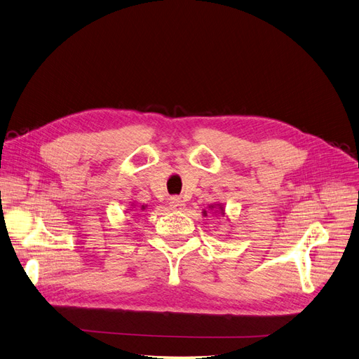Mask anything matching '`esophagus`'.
I'll use <instances>...</instances> for the list:
<instances>
[{
    "mask_svg": "<svg viewBox=\"0 0 359 359\" xmlns=\"http://www.w3.org/2000/svg\"><path fill=\"white\" fill-rule=\"evenodd\" d=\"M170 208L171 210H183L184 208V203L182 201V198L171 196L170 198Z\"/></svg>",
    "mask_w": 359,
    "mask_h": 359,
    "instance_id": "esophagus-1",
    "label": "esophagus"
}]
</instances>
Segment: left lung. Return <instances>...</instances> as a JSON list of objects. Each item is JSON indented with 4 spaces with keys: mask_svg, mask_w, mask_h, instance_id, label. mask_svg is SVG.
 <instances>
[{
    "mask_svg": "<svg viewBox=\"0 0 359 359\" xmlns=\"http://www.w3.org/2000/svg\"><path fill=\"white\" fill-rule=\"evenodd\" d=\"M219 210H220V213H222V215H224V210H223V207H222V205L219 207ZM204 213H205V211H204ZM205 215H207V213H205Z\"/></svg>",
    "mask_w": 359,
    "mask_h": 359,
    "instance_id": "8db88e82",
    "label": "left lung"
}]
</instances>
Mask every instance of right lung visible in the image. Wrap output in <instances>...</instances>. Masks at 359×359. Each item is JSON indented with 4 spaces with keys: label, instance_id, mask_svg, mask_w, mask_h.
Masks as SVG:
<instances>
[{
    "label": "right lung",
    "instance_id": "add662e5",
    "mask_svg": "<svg viewBox=\"0 0 359 359\" xmlns=\"http://www.w3.org/2000/svg\"><path fill=\"white\" fill-rule=\"evenodd\" d=\"M142 210H144V205H142Z\"/></svg>",
    "mask_w": 359,
    "mask_h": 359
}]
</instances>
